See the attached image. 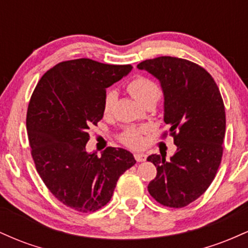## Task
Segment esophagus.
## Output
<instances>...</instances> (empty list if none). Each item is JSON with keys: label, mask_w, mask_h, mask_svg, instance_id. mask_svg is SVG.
<instances>
[{"label": "esophagus", "mask_w": 248, "mask_h": 248, "mask_svg": "<svg viewBox=\"0 0 248 248\" xmlns=\"http://www.w3.org/2000/svg\"><path fill=\"white\" fill-rule=\"evenodd\" d=\"M134 156H135V160L138 162H144L147 160V155L143 153H135Z\"/></svg>", "instance_id": "1"}]
</instances>
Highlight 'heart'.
Returning a JSON list of instances; mask_svg holds the SVG:
<instances>
[{"label":"heart","instance_id":"b5f03b06","mask_svg":"<svg viewBox=\"0 0 248 248\" xmlns=\"http://www.w3.org/2000/svg\"><path fill=\"white\" fill-rule=\"evenodd\" d=\"M128 92L132 94L135 100L143 106L147 102H156L161 95V90L155 81L144 77H138L132 80L127 86ZM116 94L114 91H108L104 99V113L110 114L114 108ZM142 130L136 128H129L122 134L121 140L130 147H140L142 144Z\"/></svg>","mask_w":248,"mask_h":248}]
</instances>
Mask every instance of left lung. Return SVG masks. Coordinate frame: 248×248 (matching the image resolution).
Listing matches in <instances>:
<instances>
[{
	"mask_svg": "<svg viewBox=\"0 0 248 248\" xmlns=\"http://www.w3.org/2000/svg\"><path fill=\"white\" fill-rule=\"evenodd\" d=\"M160 81L163 118L176 152L153 154L157 175L148 186L152 197L169 207L196 201L212 183L223 156L225 107L215 80L203 67L176 57L147 59L138 65Z\"/></svg>",
	"mask_w": 248,
	"mask_h": 248,
	"instance_id": "1",
	"label": "left lung"
}]
</instances>
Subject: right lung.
I'll return each instance as SVG.
<instances>
[{"label": "right lung", "instance_id": "obj_1", "mask_svg": "<svg viewBox=\"0 0 248 248\" xmlns=\"http://www.w3.org/2000/svg\"><path fill=\"white\" fill-rule=\"evenodd\" d=\"M88 58L62 62L33 91L27 114L37 172L55 197L79 212H94L112 198L116 182L136 163L133 154L108 147L86 152L87 130L104 116L106 88L132 71Z\"/></svg>", "mask_w": 248, "mask_h": 248}]
</instances>
